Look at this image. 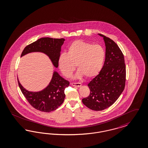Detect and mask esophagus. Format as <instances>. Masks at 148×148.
Listing matches in <instances>:
<instances>
[{
  "label": "esophagus",
  "instance_id": "esophagus-1",
  "mask_svg": "<svg viewBox=\"0 0 148 148\" xmlns=\"http://www.w3.org/2000/svg\"><path fill=\"white\" fill-rule=\"evenodd\" d=\"M71 85L72 86H75V87H81L82 84L81 83H79V82H73V83H71Z\"/></svg>",
  "mask_w": 148,
  "mask_h": 148
}]
</instances>
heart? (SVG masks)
<instances>
[{
  "instance_id": "b5f03b06",
  "label": "heart",
  "mask_w": 148,
  "mask_h": 148,
  "mask_svg": "<svg viewBox=\"0 0 148 148\" xmlns=\"http://www.w3.org/2000/svg\"><path fill=\"white\" fill-rule=\"evenodd\" d=\"M105 57L106 52L102 46L78 40L71 43L67 53L60 56L58 66L66 77L71 76L76 64L78 70L76 77L84 75L90 78L96 76L101 70Z\"/></svg>"
}]
</instances>
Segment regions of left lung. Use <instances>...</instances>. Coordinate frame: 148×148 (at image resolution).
<instances>
[{
    "label": "left lung",
    "instance_id": "left-lung-1",
    "mask_svg": "<svg viewBox=\"0 0 148 148\" xmlns=\"http://www.w3.org/2000/svg\"><path fill=\"white\" fill-rule=\"evenodd\" d=\"M99 35L103 37L106 45L104 63L99 74L88 84L90 95L82 100L87 107L96 111L114 103L124 90L126 80V67L121 50L113 40Z\"/></svg>",
    "mask_w": 148,
    "mask_h": 148
}]
</instances>
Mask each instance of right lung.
<instances>
[{
  "instance_id": "obj_1",
  "label": "right lung",
  "mask_w": 148,
  "mask_h": 148,
  "mask_svg": "<svg viewBox=\"0 0 148 148\" xmlns=\"http://www.w3.org/2000/svg\"><path fill=\"white\" fill-rule=\"evenodd\" d=\"M64 38L53 39L42 38L26 46L21 56L32 52H41L46 54L51 60L55 67L58 66V58L60 56L61 46ZM18 84L21 92L30 104L38 110L50 112L57 109L64 101V90L69 86V82L61 77L58 72H54L50 83L44 90L32 92L26 90L20 84Z\"/></svg>"
}]
</instances>
